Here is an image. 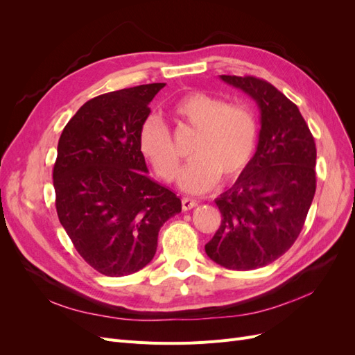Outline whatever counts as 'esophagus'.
<instances>
[{
    "label": "esophagus",
    "instance_id": "esophagus-1",
    "mask_svg": "<svg viewBox=\"0 0 355 355\" xmlns=\"http://www.w3.org/2000/svg\"><path fill=\"white\" fill-rule=\"evenodd\" d=\"M197 201L196 200H192V198H182V209L184 210H191V209H194V207H197Z\"/></svg>",
    "mask_w": 355,
    "mask_h": 355
}]
</instances>
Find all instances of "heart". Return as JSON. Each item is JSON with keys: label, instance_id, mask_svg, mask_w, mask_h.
I'll return each instance as SVG.
<instances>
[{"label": "heart", "instance_id": "b5f03b06", "mask_svg": "<svg viewBox=\"0 0 355 355\" xmlns=\"http://www.w3.org/2000/svg\"><path fill=\"white\" fill-rule=\"evenodd\" d=\"M171 114L197 132L191 145V163L180 171L179 187L189 194H201L218 184L232 180L250 164L257 141L256 118L244 106L228 105L202 92L179 98ZM139 149L164 180L178 175L180 158L167 127L149 116L139 132Z\"/></svg>", "mask_w": 355, "mask_h": 355}]
</instances>
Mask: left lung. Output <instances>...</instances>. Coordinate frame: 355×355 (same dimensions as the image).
<instances>
[{
  "instance_id": "left-lung-1",
  "label": "left lung",
  "mask_w": 355,
  "mask_h": 355,
  "mask_svg": "<svg viewBox=\"0 0 355 355\" xmlns=\"http://www.w3.org/2000/svg\"><path fill=\"white\" fill-rule=\"evenodd\" d=\"M219 78L256 102L261 130L250 164L214 200L223 219L206 253L228 270H256L284 254L300 234L315 194L317 149L297 106L272 84Z\"/></svg>"
}]
</instances>
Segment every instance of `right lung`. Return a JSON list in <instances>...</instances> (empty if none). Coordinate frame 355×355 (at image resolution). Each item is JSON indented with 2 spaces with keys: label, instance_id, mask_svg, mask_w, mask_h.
I'll return each mask as SVG.
<instances>
[{
  "label": "right lung",
  "instance_id": "right-lung-1",
  "mask_svg": "<svg viewBox=\"0 0 355 355\" xmlns=\"http://www.w3.org/2000/svg\"><path fill=\"white\" fill-rule=\"evenodd\" d=\"M164 83L85 102L63 128L53 168L58 216L75 249L108 277L153 261L158 231L180 213L173 191L148 176L139 132Z\"/></svg>",
  "mask_w": 355,
  "mask_h": 355
}]
</instances>
